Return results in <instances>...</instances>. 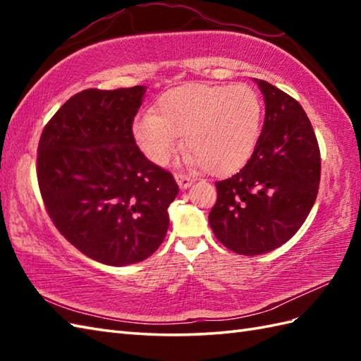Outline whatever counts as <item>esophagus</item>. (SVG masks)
<instances>
[{"label": "esophagus", "mask_w": 361, "mask_h": 361, "mask_svg": "<svg viewBox=\"0 0 361 361\" xmlns=\"http://www.w3.org/2000/svg\"><path fill=\"white\" fill-rule=\"evenodd\" d=\"M175 180H176V183H178V186L181 189H188L192 186V183H194V178H190V176H188V175H181V173H176Z\"/></svg>", "instance_id": "1"}]
</instances>
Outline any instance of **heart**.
<instances>
[{"mask_svg":"<svg viewBox=\"0 0 361 361\" xmlns=\"http://www.w3.org/2000/svg\"><path fill=\"white\" fill-rule=\"evenodd\" d=\"M262 101L245 83H189L169 90L158 99L155 113L133 121L137 147L150 163L164 166L181 144L188 150L183 164L228 175L248 163L262 130Z\"/></svg>","mask_w":361,"mask_h":361,"instance_id":"b5f03b06","label":"heart"}]
</instances>
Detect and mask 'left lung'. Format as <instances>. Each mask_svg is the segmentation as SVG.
Wrapping results in <instances>:
<instances>
[{
  "label": "left lung",
  "mask_w": 361,
  "mask_h": 361,
  "mask_svg": "<svg viewBox=\"0 0 361 361\" xmlns=\"http://www.w3.org/2000/svg\"><path fill=\"white\" fill-rule=\"evenodd\" d=\"M265 121L240 172L217 181L209 225L226 248L245 256L270 252L290 240L317 200L319 147L307 114L293 97L255 79Z\"/></svg>",
  "instance_id": "1"
}]
</instances>
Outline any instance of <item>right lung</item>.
Here are the masks:
<instances>
[{"label": "right lung", "mask_w": 361, "mask_h": 361, "mask_svg": "<svg viewBox=\"0 0 361 361\" xmlns=\"http://www.w3.org/2000/svg\"><path fill=\"white\" fill-rule=\"evenodd\" d=\"M145 87L83 90L44 127L38 185L54 225L83 255L113 267L137 264L163 243L172 173L144 157L132 133Z\"/></svg>", "instance_id": "1"}]
</instances>
